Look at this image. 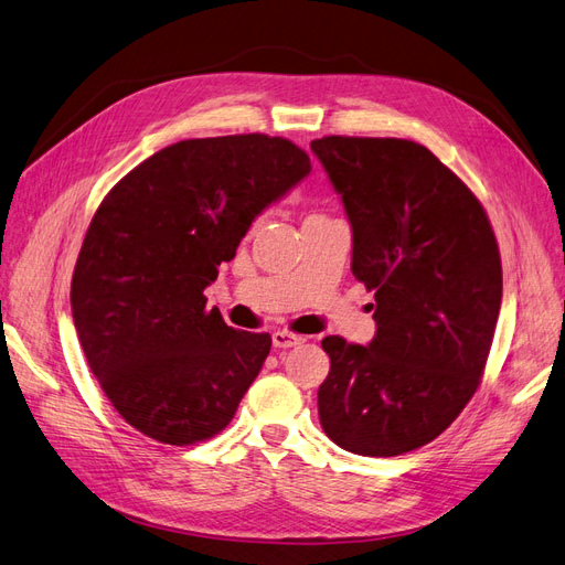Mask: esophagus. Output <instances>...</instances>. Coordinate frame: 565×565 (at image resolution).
Segmentation results:
<instances>
[{
	"label": "esophagus",
	"instance_id": "34e87169",
	"mask_svg": "<svg viewBox=\"0 0 565 565\" xmlns=\"http://www.w3.org/2000/svg\"><path fill=\"white\" fill-rule=\"evenodd\" d=\"M270 339H273V347H276V349H292V347H297V344H301V341H303V337L292 334V332H285V330L273 332Z\"/></svg>",
	"mask_w": 565,
	"mask_h": 565
}]
</instances>
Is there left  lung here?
Instances as JSON below:
<instances>
[{"instance_id":"obj_1","label":"left lung","mask_w":565,"mask_h":565,"mask_svg":"<svg viewBox=\"0 0 565 565\" xmlns=\"http://www.w3.org/2000/svg\"><path fill=\"white\" fill-rule=\"evenodd\" d=\"M353 231L351 270L374 289L367 347L324 337L322 431L363 457L440 436L471 401L502 303V262L481 202L405 139L311 141Z\"/></svg>"}]
</instances>
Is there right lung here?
Listing matches in <instances>:
<instances>
[{
	"label": "right lung",
	"mask_w": 565,
	"mask_h": 565,
	"mask_svg": "<svg viewBox=\"0 0 565 565\" xmlns=\"http://www.w3.org/2000/svg\"><path fill=\"white\" fill-rule=\"evenodd\" d=\"M280 136L167 146L100 202L77 256L73 320L87 363L127 424L167 446L226 429L270 351L233 330L204 287L252 221L309 177Z\"/></svg>",
	"instance_id": "right-lung-1"
}]
</instances>
